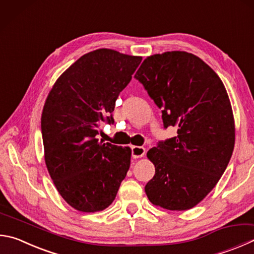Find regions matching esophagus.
Here are the masks:
<instances>
[{"label":"esophagus","mask_w":254,"mask_h":254,"mask_svg":"<svg viewBox=\"0 0 254 254\" xmlns=\"http://www.w3.org/2000/svg\"><path fill=\"white\" fill-rule=\"evenodd\" d=\"M145 154V149L143 146H132V156L134 159L142 158L143 155Z\"/></svg>","instance_id":"34e87169"}]
</instances>
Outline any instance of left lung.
Masks as SVG:
<instances>
[{
  "label": "left lung",
  "instance_id": "1",
  "mask_svg": "<svg viewBox=\"0 0 254 254\" xmlns=\"http://www.w3.org/2000/svg\"><path fill=\"white\" fill-rule=\"evenodd\" d=\"M134 77L162 109L164 127H178L177 136L147 152L155 174L146 195L163 209H191L216 186L231 159L236 127L227 90L205 62L184 51L147 57Z\"/></svg>",
  "mask_w": 254,
  "mask_h": 254
}]
</instances>
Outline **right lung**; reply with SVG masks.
Returning a JSON list of instances; mask_svg holds the SVG:
<instances>
[{
    "mask_svg": "<svg viewBox=\"0 0 254 254\" xmlns=\"http://www.w3.org/2000/svg\"><path fill=\"white\" fill-rule=\"evenodd\" d=\"M141 61L110 49L92 51L62 73L45 101V164L60 194L77 211L107 209L130 168V147L95 136L101 122H114L115 101Z\"/></svg>",
    "mask_w": 254,
    "mask_h": 254,
    "instance_id": "add662e5",
    "label": "right lung"
}]
</instances>
